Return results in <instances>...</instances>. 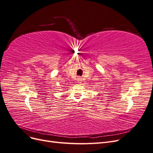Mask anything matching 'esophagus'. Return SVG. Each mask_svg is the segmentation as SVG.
Here are the masks:
<instances>
[{
  "mask_svg": "<svg viewBox=\"0 0 153 153\" xmlns=\"http://www.w3.org/2000/svg\"><path fill=\"white\" fill-rule=\"evenodd\" d=\"M78 81H80V82L81 80H80V79H79V80H78Z\"/></svg>",
  "mask_w": 153,
  "mask_h": 153,
  "instance_id": "34e87169",
  "label": "esophagus"
}]
</instances>
